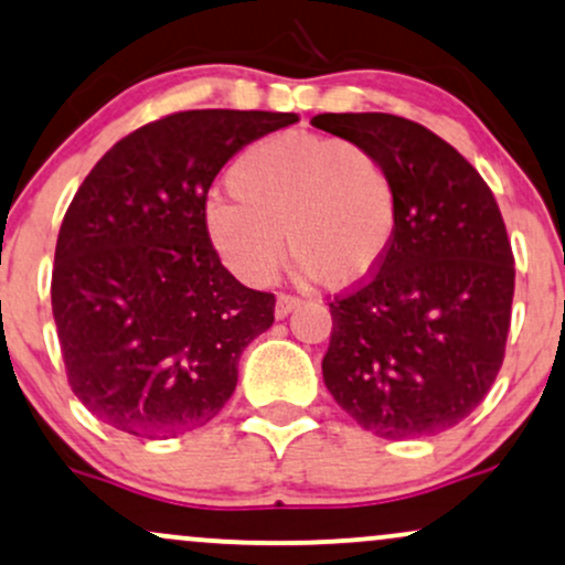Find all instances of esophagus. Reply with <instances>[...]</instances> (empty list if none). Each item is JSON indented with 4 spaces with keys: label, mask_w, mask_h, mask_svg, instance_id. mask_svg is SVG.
Returning a JSON list of instances; mask_svg holds the SVG:
<instances>
[{
    "label": "esophagus",
    "mask_w": 565,
    "mask_h": 565,
    "mask_svg": "<svg viewBox=\"0 0 565 565\" xmlns=\"http://www.w3.org/2000/svg\"><path fill=\"white\" fill-rule=\"evenodd\" d=\"M302 305L300 297L295 295H278L276 297V318H287L291 310H297Z\"/></svg>",
    "instance_id": "obj_1"
}]
</instances>
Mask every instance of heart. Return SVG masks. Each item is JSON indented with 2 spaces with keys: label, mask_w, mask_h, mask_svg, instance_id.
I'll return each instance as SVG.
<instances>
[{
  "label": "heart",
  "mask_w": 565,
  "mask_h": 565,
  "mask_svg": "<svg viewBox=\"0 0 565 565\" xmlns=\"http://www.w3.org/2000/svg\"><path fill=\"white\" fill-rule=\"evenodd\" d=\"M234 200L205 205V234L221 263L265 287L289 253L331 289L360 287L390 257L399 226L397 181L376 152L318 134H274L226 173Z\"/></svg>",
  "instance_id": "heart-1"
}]
</instances>
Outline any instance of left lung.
Returning <instances> with one entry per match:
<instances>
[{"instance_id":"8db88e82","label":"left lung","mask_w":565,"mask_h":565,"mask_svg":"<svg viewBox=\"0 0 565 565\" xmlns=\"http://www.w3.org/2000/svg\"><path fill=\"white\" fill-rule=\"evenodd\" d=\"M312 126L373 149L399 192L390 257L329 302L323 382L382 439L452 429L487 397L511 331L513 249L492 189L416 120L323 113Z\"/></svg>"}]
</instances>
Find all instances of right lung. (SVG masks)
<instances>
[{
	"instance_id": "add662e5",
	"label": "right lung",
	"mask_w": 565,
	"mask_h": 565,
	"mask_svg": "<svg viewBox=\"0 0 565 565\" xmlns=\"http://www.w3.org/2000/svg\"><path fill=\"white\" fill-rule=\"evenodd\" d=\"M295 113L183 110L124 136L60 226L52 312L67 384L102 424L168 439L213 420L276 297L223 268L205 234L221 168Z\"/></svg>"
}]
</instances>
